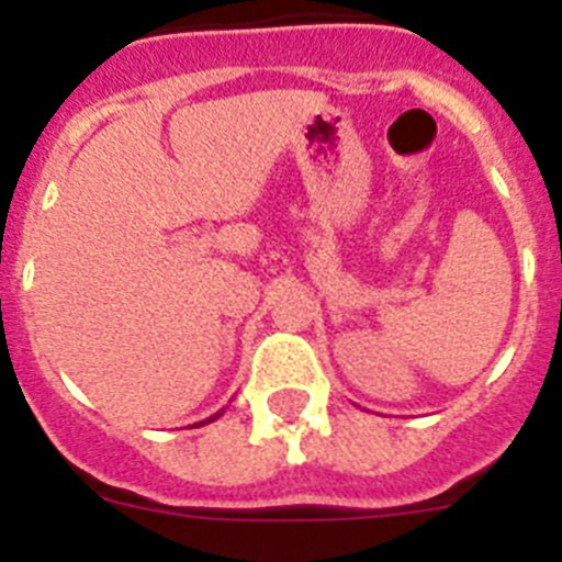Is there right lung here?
Instances as JSON below:
<instances>
[{"label": "right lung", "instance_id": "right-lung-1", "mask_svg": "<svg viewBox=\"0 0 562 562\" xmlns=\"http://www.w3.org/2000/svg\"><path fill=\"white\" fill-rule=\"evenodd\" d=\"M216 416H220V414H216ZM216 416H211V419H207V422H213V419H216ZM200 425H205V422H200Z\"/></svg>", "mask_w": 562, "mask_h": 562}]
</instances>
